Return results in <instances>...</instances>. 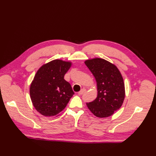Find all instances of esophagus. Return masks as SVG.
I'll return each instance as SVG.
<instances>
[{"instance_id":"1","label":"esophagus","mask_w":156,"mask_h":156,"mask_svg":"<svg viewBox=\"0 0 156 156\" xmlns=\"http://www.w3.org/2000/svg\"><path fill=\"white\" fill-rule=\"evenodd\" d=\"M85 92H86V89L85 88H83L81 91H79L78 92V94H79V95H82V94H83Z\"/></svg>"}]
</instances>
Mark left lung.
I'll return each instance as SVG.
<instances>
[{
    "instance_id": "8db88e82",
    "label": "left lung",
    "mask_w": 156,
    "mask_h": 156,
    "mask_svg": "<svg viewBox=\"0 0 156 156\" xmlns=\"http://www.w3.org/2000/svg\"><path fill=\"white\" fill-rule=\"evenodd\" d=\"M96 79L98 96L87 103L88 109L99 118L111 116L121 107L125 98V86L122 75L115 64L95 58L84 61Z\"/></svg>"
}]
</instances>
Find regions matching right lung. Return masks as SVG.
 I'll list each match as a JSON object with an SVG mask.
<instances>
[{"label":"right lung","instance_id":"add662e5","mask_svg":"<svg viewBox=\"0 0 156 156\" xmlns=\"http://www.w3.org/2000/svg\"><path fill=\"white\" fill-rule=\"evenodd\" d=\"M72 64L69 61L56 59L37 71L30 86V96L33 106L41 115L58 116L73 96L72 87L64 79Z\"/></svg>","mask_w":156,"mask_h":156}]
</instances>
